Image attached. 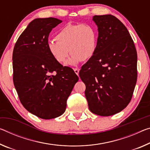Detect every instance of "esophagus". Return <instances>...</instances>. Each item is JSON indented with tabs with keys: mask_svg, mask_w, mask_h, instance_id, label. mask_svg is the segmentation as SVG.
I'll return each instance as SVG.
<instances>
[{
	"mask_svg": "<svg viewBox=\"0 0 150 150\" xmlns=\"http://www.w3.org/2000/svg\"><path fill=\"white\" fill-rule=\"evenodd\" d=\"M73 70H74V71H75V73H76V74H77V75H79V69L78 68H75V69H73Z\"/></svg>",
	"mask_w": 150,
	"mask_h": 150,
	"instance_id": "esophagus-1",
	"label": "esophagus"
}]
</instances>
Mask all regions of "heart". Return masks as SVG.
<instances>
[{
    "label": "heart",
    "instance_id": "heart-1",
    "mask_svg": "<svg viewBox=\"0 0 150 150\" xmlns=\"http://www.w3.org/2000/svg\"><path fill=\"white\" fill-rule=\"evenodd\" d=\"M97 30L90 24H67L59 30L57 41H50L47 47L54 60L63 63L72 54L67 64L76 65L81 61L91 59L97 46Z\"/></svg>",
    "mask_w": 150,
    "mask_h": 150
}]
</instances>
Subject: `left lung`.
<instances>
[{"label": "left lung", "mask_w": 150, "mask_h": 150, "mask_svg": "<svg viewBox=\"0 0 150 150\" xmlns=\"http://www.w3.org/2000/svg\"><path fill=\"white\" fill-rule=\"evenodd\" d=\"M98 27L96 52L79 71L89 110L109 116L126 108L137 77V51L125 25L111 15H95Z\"/></svg>", "instance_id": "8db88e82"}]
</instances>
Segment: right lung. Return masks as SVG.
Wrapping results in <instances>:
<instances>
[{
	"label": "right lung",
	"mask_w": 150,
	"mask_h": 150,
	"mask_svg": "<svg viewBox=\"0 0 150 150\" xmlns=\"http://www.w3.org/2000/svg\"><path fill=\"white\" fill-rule=\"evenodd\" d=\"M62 21L36 18L18 37L13 49V83L21 103L44 120L65 112L67 100L79 77L54 60L48 47L49 33Z\"/></svg>",
	"instance_id": "1"
}]
</instances>
